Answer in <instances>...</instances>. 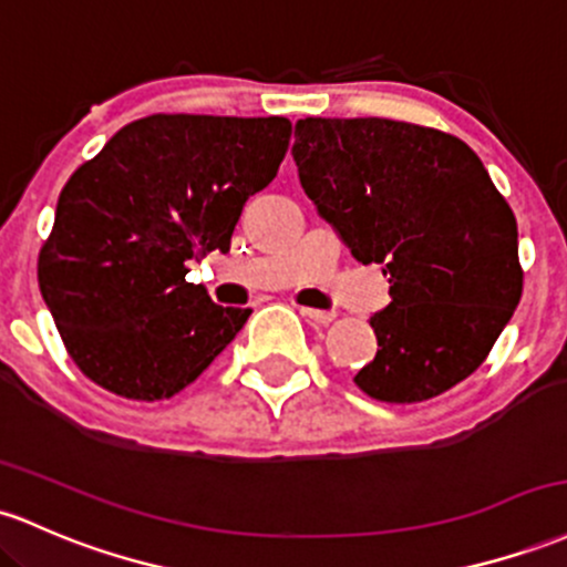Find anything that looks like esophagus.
<instances>
[{"instance_id":"34e87169","label":"esophagus","mask_w":567,"mask_h":567,"mask_svg":"<svg viewBox=\"0 0 567 567\" xmlns=\"http://www.w3.org/2000/svg\"><path fill=\"white\" fill-rule=\"evenodd\" d=\"M301 315L307 317L309 322H315V326H331L336 320V312H326V309H309V307H301Z\"/></svg>"}]
</instances>
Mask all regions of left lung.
Returning a JSON list of instances; mask_svg holds the SVG:
<instances>
[{
    "instance_id": "obj_1",
    "label": "left lung",
    "mask_w": 567,
    "mask_h": 567,
    "mask_svg": "<svg viewBox=\"0 0 567 567\" xmlns=\"http://www.w3.org/2000/svg\"><path fill=\"white\" fill-rule=\"evenodd\" d=\"M298 179L390 307L354 384L384 403L446 393L487 360L522 298L516 217L457 136L388 117L296 123Z\"/></svg>"
}]
</instances>
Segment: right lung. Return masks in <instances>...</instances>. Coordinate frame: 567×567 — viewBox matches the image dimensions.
Returning a JSON list of instances; mask_svg holds the SVG:
<instances>
[{
  "label": "right lung",
  "instance_id": "obj_1",
  "mask_svg": "<svg viewBox=\"0 0 567 567\" xmlns=\"http://www.w3.org/2000/svg\"><path fill=\"white\" fill-rule=\"evenodd\" d=\"M288 117L158 115L117 132L64 185L37 279L80 371L128 401L196 382L250 309L185 279L231 247L241 207L277 177Z\"/></svg>",
  "mask_w": 567,
  "mask_h": 567
}]
</instances>
